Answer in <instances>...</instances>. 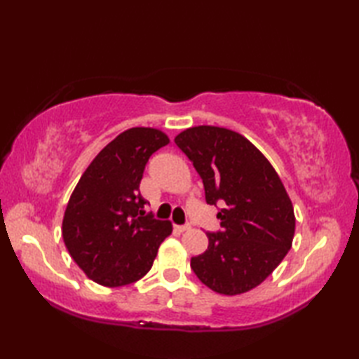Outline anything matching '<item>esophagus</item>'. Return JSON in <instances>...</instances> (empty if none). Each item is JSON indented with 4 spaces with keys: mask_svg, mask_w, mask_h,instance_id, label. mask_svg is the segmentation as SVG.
Returning a JSON list of instances; mask_svg holds the SVG:
<instances>
[{
    "mask_svg": "<svg viewBox=\"0 0 359 359\" xmlns=\"http://www.w3.org/2000/svg\"><path fill=\"white\" fill-rule=\"evenodd\" d=\"M174 230L179 231V233H185L188 230H191V225L185 224V225H174Z\"/></svg>",
    "mask_w": 359,
    "mask_h": 359,
    "instance_id": "esophagus-1",
    "label": "esophagus"
}]
</instances>
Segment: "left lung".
<instances>
[{
	"mask_svg": "<svg viewBox=\"0 0 359 359\" xmlns=\"http://www.w3.org/2000/svg\"><path fill=\"white\" fill-rule=\"evenodd\" d=\"M191 160L222 230L207 233L208 248L191 269L212 292L234 296L270 276L292 248L294 212L278 172L253 143L219 126L188 128L174 139Z\"/></svg>",
	"mask_w": 359,
	"mask_h": 359,
	"instance_id": "obj_1",
	"label": "left lung"
}]
</instances>
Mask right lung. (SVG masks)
I'll return each mask as SVG.
<instances>
[{
    "label": "right lung",
    "mask_w": 359,
    "mask_h": 359,
    "mask_svg": "<svg viewBox=\"0 0 359 359\" xmlns=\"http://www.w3.org/2000/svg\"><path fill=\"white\" fill-rule=\"evenodd\" d=\"M170 139L156 128H131L98 152L79 180L63 217L71 257L89 279L123 287L142 279L171 234L170 220L144 215L140 180L149 157Z\"/></svg>",
    "instance_id": "add662e5"
}]
</instances>
